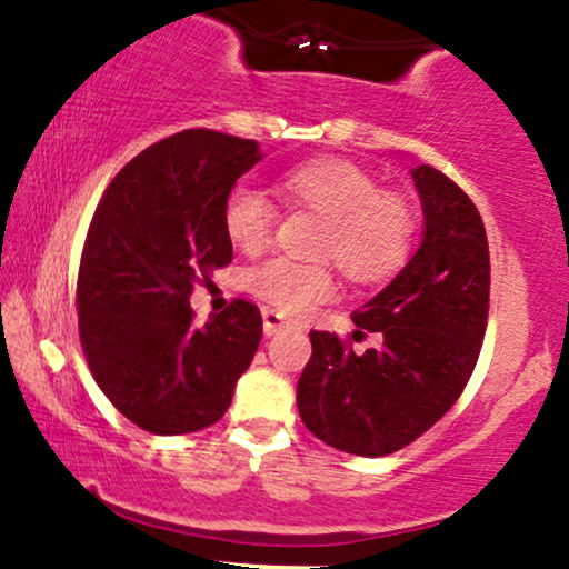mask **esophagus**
<instances>
[{
  "mask_svg": "<svg viewBox=\"0 0 569 569\" xmlns=\"http://www.w3.org/2000/svg\"><path fill=\"white\" fill-rule=\"evenodd\" d=\"M262 321H264V335L267 337H276L286 329V326H289L283 321V316H280V312H276V310H270V307H264V310H262Z\"/></svg>",
  "mask_w": 569,
  "mask_h": 569,
  "instance_id": "1",
  "label": "esophagus"
}]
</instances>
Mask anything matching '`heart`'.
<instances>
[{
  "label": "heart",
  "mask_w": 569,
  "mask_h": 569,
  "mask_svg": "<svg viewBox=\"0 0 569 569\" xmlns=\"http://www.w3.org/2000/svg\"><path fill=\"white\" fill-rule=\"evenodd\" d=\"M280 192L293 208H310L326 219L318 257L335 259L352 283H382L409 262L417 234V211L407 194L382 189L380 179L350 160L321 158L280 176ZM221 224L240 251H259L276 227V208L262 189L234 184L221 206ZM246 289L280 312L299 316L335 293L326 264H302L286 257L253 264Z\"/></svg>",
  "instance_id": "1"
}]
</instances>
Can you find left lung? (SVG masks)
Returning <instances> with one entry per match:
<instances>
[{
	"instance_id": "obj_1",
	"label": "left lung",
	"mask_w": 569,
	"mask_h": 569,
	"mask_svg": "<svg viewBox=\"0 0 569 569\" xmlns=\"http://www.w3.org/2000/svg\"><path fill=\"white\" fill-rule=\"evenodd\" d=\"M426 234L409 264L352 312L363 352L331 331H310L299 417L312 436L361 457L398 452L455 407L471 380L489 316V246L479 211L449 179L417 166Z\"/></svg>"
}]
</instances>
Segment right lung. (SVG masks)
I'll list each match as a JSON object with an SVG mask.
<instances>
[{
	"instance_id": "add662e5",
	"label": "right lung",
	"mask_w": 569,
	"mask_h": 569,
	"mask_svg": "<svg viewBox=\"0 0 569 569\" xmlns=\"http://www.w3.org/2000/svg\"><path fill=\"white\" fill-rule=\"evenodd\" d=\"M262 160L259 143L192 128L143 149L98 200L77 276L80 342L98 388L154 436L202 430L230 409L262 339V312L232 299L206 326L194 286L232 262L221 206Z\"/></svg>"
}]
</instances>
